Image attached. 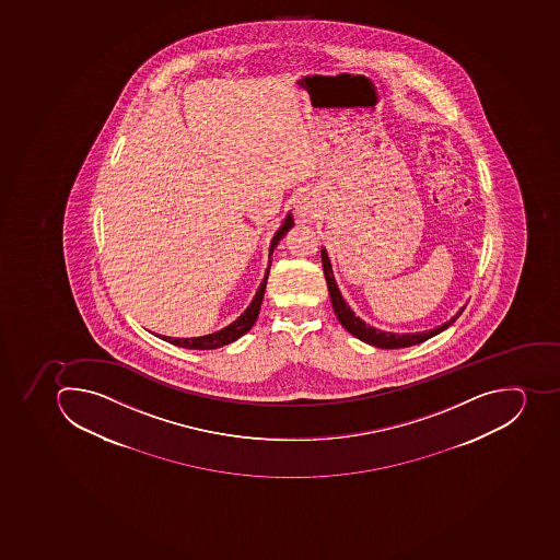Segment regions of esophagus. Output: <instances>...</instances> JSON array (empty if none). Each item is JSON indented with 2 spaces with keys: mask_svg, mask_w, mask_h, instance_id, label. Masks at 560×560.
<instances>
[{
  "mask_svg": "<svg viewBox=\"0 0 560 560\" xmlns=\"http://www.w3.org/2000/svg\"><path fill=\"white\" fill-rule=\"evenodd\" d=\"M296 213H299V218L305 219V221H310L313 218V209H311V205L307 201H299L296 205Z\"/></svg>",
  "mask_w": 560,
  "mask_h": 560,
  "instance_id": "1",
  "label": "esophagus"
}]
</instances>
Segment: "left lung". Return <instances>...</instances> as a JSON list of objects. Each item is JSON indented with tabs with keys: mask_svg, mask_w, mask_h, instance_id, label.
<instances>
[{
	"mask_svg": "<svg viewBox=\"0 0 560 560\" xmlns=\"http://www.w3.org/2000/svg\"><path fill=\"white\" fill-rule=\"evenodd\" d=\"M322 265H324L325 279H327L328 287V295H330V301H332L334 313H336V316H338L342 327L347 328L351 336H355L357 339H361V341L368 342V345H371V347L384 348V350H394V348L413 347V345H419V342L428 341V339L433 338V336L442 332V330H445V328L451 327V325L456 322V318L462 315L463 310H465V307H462L458 315L453 316V318L448 319V322H445L444 325H440V327L433 328V330H428V332H384V330L370 327V325L365 324V322H362V319L359 318V316H355V313L350 310V305L345 302L341 293H339L336 279H334L332 267H330L327 250L325 249H322Z\"/></svg>",
	"mask_w": 560,
	"mask_h": 560,
	"instance_id": "obj_1",
	"label": "left lung"
}]
</instances>
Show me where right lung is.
I'll return each instance as SVG.
<instances>
[{"instance_id":"obj_1","label":"right lung","mask_w":560,"mask_h":560,"mask_svg":"<svg viewBox=\"0 0 560 560\" xmlns=\"http://www.w3.org/2000/svg\"><path fill=\"white\" fill-rule=\"evenodd\" d=\"M293 226L292 215H287L282 226L279 228L278 233L273 235L272 244H270V256H272L276 245L279 244L284 233ZM268 270L265 273L264 282L259 284L258 292H256L255 299L250 302L249 307L244 311V315L241 318L235 319L232 325H228L226 328H222L219 332L209 334V336H201V338H166V336H159L164 341L172 342L175 347L189 348V350H213V348H221L224 345L236 341L242 338L245 332H249L250 327L255 325L256 318L259 315V307H261V301H264L265 288H267Z\"/></svg>"}]
</instances>
